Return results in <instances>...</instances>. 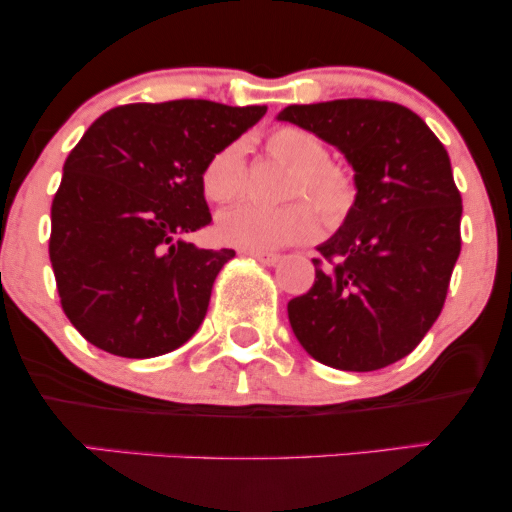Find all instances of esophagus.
Wrapping results in <instances>:
<instances>
[{
    "label": "esophagus",
    "instance_id": "esophagus-1",
    "mask_svg": "<svg viewBox=\"0 0 512 512\" xmlns=\"http://www.w3.org/2000/svg\"><path fill=\"white\" fill-rule=\"evenodd\" d=\"M245 255L252 257V260L267 264V267H274V264H279V260H281L279 255H272V252H245Z\"/></svg>",
    "mask_w": 512,
    "mask_h": 512
}]
</instances>
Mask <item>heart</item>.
<instances>
[{"label": "heart", "instance_id": "heart-1", "mask_svg": "<svg viewBox=\"0 0 512 512\" xmlns=\"http://www.w3.org/2000/svg\"><path fill=\"white\" fill-rule=\"evenodd\" d=\"M264 151L291 170L286 199L301 202L276 209L243 204L226 211L216 223L223 243L248 252H274L313 240L320 233V221L327 231H337L354 216L361 197L354 170L330 161V149L317 134L296 125H281L267 134ZM202 190L214 204L236 202L245 195L248 163L243 142H231L211 154L202 170Z\"/></svg>", "mask_w": 512, "mask_h": 512}]
</instances>
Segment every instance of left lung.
<instances>
[{
    "label": "left lung",
    "mask_w": 512,
    "mask_h": 512,
    "mask_svg": "<svg viewBox=\"0 0 512 512\" xmlns=\"http://www.w3.org/2000/svg\"><path fill=\"white\" fill-rule=\"evenodd\" d=\"M279 117L344 151L361 190L354 216L317 248L313 289L289 303L293 334L325 366H390L438 320L460 257L462 197L448 151L390 101L289 105Z\"/></svg>",
    "instance_id": "1"
}]
</instances>
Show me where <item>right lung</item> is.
I'll return each mask as SVG.
<instances>
[{"label": "right lung", "mask_w": 512, "mask_h": 512, "mask_svg": "<svg viewBox=\"0 0 512 512\" xmlns=\"http://www.w3.org/2000/svg\"><path fill=\"white\" fill-rule=\"evenodd\" d=\"M267 113L214 101L117 105L64 161L50 262L64 315L86 342L125 358L182 346L207 315L236 250H199L209 226L202 170Z\"/></svg>", "instance_id": "right-lung-1"}]
</instances>
